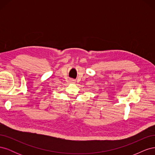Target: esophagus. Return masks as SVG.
I'll return each mask as SVG.
<instances>
[{
  "instance_id": "1",
  "label": "esophagus",
  "mask_w": 155,
  "mask_h": 155,
  "mask_svg": "<svg viewBox=\"0 0 155 155\" xmlns=\"http://www.w3.org/2000/svg\"><path fill=\"white\" fill-rule=\"evenodd\" d=\"M70 83H76V80H74V79H70Z\"/></svg>"
}]
</instances>
